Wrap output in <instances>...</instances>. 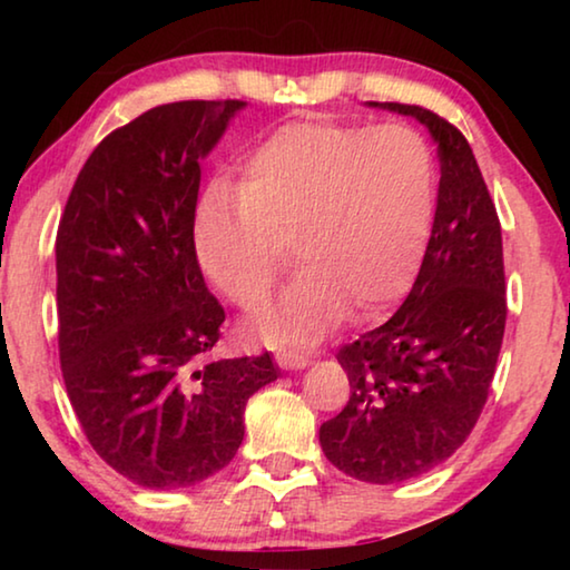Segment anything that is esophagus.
<instances>
[{
	"label": "esophagus",
	"instance_id": "34e87169",
	"mask_svg": "<svg viewBox=\"0 0 570 570\" xmlns=\"http://www.w3.org/2000/svg\"><path fill=\"white\" fill-rule=\"evenodd\" d=\"M276 364L282 366V370H304L308 364V356L304 352H296V350H282L276 352Z\"/></svg>",
	"mask_w": 570,
	"mask_h": 570
}]
</instances>
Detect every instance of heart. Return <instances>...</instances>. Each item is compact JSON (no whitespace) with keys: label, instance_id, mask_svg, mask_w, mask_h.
<instances>
[{"label":"heart","instance_id":"heart-1","mask_svg":"<svg viewBox=\"0 0 570 570\" xmlns=\"http://www.w3.org/2000/svg\"><path fill=\"white\" fill-rule=\"evenodd\" d=\"M438 204L430 140L404 122H286L248 153L238 188L198 200L196 250L220 294L250 308L268 294L288 246L304 272L254 316L268 342L314 340L370 316L412 282Z\"/></svg>","mask_w":570,"mask_h":570}]
</instances>
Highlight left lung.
I'll list each match as a JSON object with an SVG mask.
<instances>
[{
	"instance_id": "8db88e82",
	"label": "left lung",
	"mask_w": 570,
	"mask_h": 570,
	"mask_svg": "<svg viewBox=\"0 0 570 570\" xmlns=\"http://www.w3.org/2000/svg\"><path fill=\"white\" fill-rule=\"evenodd\" d=\"M380 108L412 115L438 142L435 224L402 306L336 352L350 402L322 424L320 442L346 475L390 485L468 440L495 377L508 302L500 218L465 135L420 105Z\"/></svg>"
}]
</instances>
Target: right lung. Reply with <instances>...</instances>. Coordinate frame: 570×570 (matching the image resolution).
Returning <instances> with one entry per match:
<instances>
[{"mask_svg":"<svg viewBox=\"0 0 570 570\" xmlns=\"http://www.w3.org/2000/svg\"><path fill=\"white\" fill-rule=\"evenodd\" d=\"M240 100L158 105L102 138L57 228V344L92 450L132 482L176 490L234 460L272 356L210 360L224 306L193 224L200 158Z\"/></svg>","mask_w":570,"mask_h":570,"instance_id":"obj_1","label":"right lung"}]
</instances>
